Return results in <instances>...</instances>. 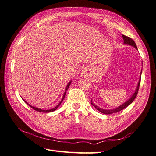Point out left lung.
<instances>
[{
  "instance_id": "8db88e82",
  "label": "left lung",
  "mask_w": 156,
  "mask_h": 156,
  "mask_svg": "<svg viewBox=\"0 0 156 156\" xmlns=\"http://www.w3.org/2000/svg\"><path fill=\"white\" fill-rule=\"evenodd\" d=\"M122 37H123L124 43H125V44H128V45H132V46H133V47H135L136 49H137V45H136V44H135V41L133 40V39H132L130 38V37H127V36L124 35H122ZM141 70H142V69H141ZM140 82H141V76H140V81H139V83H138V85H137V89H136V90H135L134 94H133V96H132L131 98L130 99H129V100H128L127 102H125L124 104H122V105L120 106V107H117V108L111 109V110H105V109H102V108H99L98 107H97V106L95 105L92 101H91V104H92V105H93L94 107L96 108H97L99 112H102V113L105 114V115H110V114H112V113H114V112H119V111H120L122 110V109L125 108L127 107H128V106H129V105H130V104H131L132 102H133V101L135 100V98H136L137 95L138 91H139V88H140Z\"/></svg>"
}]
</instances>
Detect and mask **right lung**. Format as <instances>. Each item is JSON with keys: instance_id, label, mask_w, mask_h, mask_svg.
I'll return each instance as SVG.
<instances>
[{"instance_id": "obj_1", "label": "right lung", "mask_w": 156, "mask_h": 156, "mask_svg": "<svg viewBox=\"0 0 156 156\" xmlns=\"http://www.w3.org/2000/svg\"><path fill=\"white\" fill-rule=\"evenodd\" d=\"M70 84H71V82H69V83H68V84L67 85V87H66V92H64V96H63V98H62V100L60 101V102H59V103L56 106V107H55V108H51V109H49V110H42V109H41V108H35V107H32V106H31L30 105H29L27 102L26 101H25L26 103L27 104H28V105L29 106V107H31L33 109H34V110H35V111H39V112H53V111H54L55 110H56V109L58 108V107H59V105H61V103L62 102V101H63V100H64V97H65V95H66V90H68V87H69V86L70 85Z\"/></svg>"}]
</instances>
